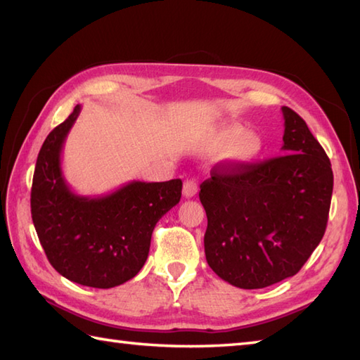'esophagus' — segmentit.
<instances>
[{"instance_id": "obj_1", "label": "esophagus", "mask_w": 360, "mask_h": 360, "mask_svg": "<svg viewBox=\"0 0 360 360\" xmlns=\"http://www.w3.org/2000/svg\"><path fill=\"white\" fill-rule=\"evenodd\" d=\"M182 193H184L186 198H193L198 193V184L196 181L188 179L184 182V188H182Z\"/></svg>"}]
</instances>
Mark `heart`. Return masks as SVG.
I'll use <instances>...</instances> for the list:
<instances>
[{
	"label": "heart",
	"instance_id": "heart-1",
	"mask_svg": "<svg viewBox=\"0 0 360 360\" xmlns=\"http://www.w3.org/2000/svg\"><path fill=\"white\" fill-rule=\"evenodd\" d=\"M263 139L255 131H244L238 124L219 127L209 142V151H224L223 159L232 167H248L255 162L263 151Z\"/></svg>",
	"mask_w": 360,
	"mask_h": 360
}]
</instances>
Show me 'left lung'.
<instances>
[{
    "mask_svg": "<svg viewBox=\"0 0 360 360\" xmlns=\"http://www.w3.org/2000/svg\"><path fill=\"white\" fill-rule=\"evenodd\" d=\"M281 111L286 155L243 168L215 165L201 184L205 259L236 288L262 289L292 277L326 229L331 162L307 122L288 106Z\"/></svg>",
    "mask_w": 360,
    "mask_h": 360,
    "instance_id": "1",
    "label": "left lung"
}]
</instances>
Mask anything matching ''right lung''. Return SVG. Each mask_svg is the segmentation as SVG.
<instances>
[{
	"mask_svg": "<svg viewBox=\"0 0 360 360\" xmlns=\"http://www.w3.org/2000/svg\"><path fill=\"white\" fill-rule=\"evenodd\" d=\"M80 111L75 106L38 153L30 212L53 269L79 285L108 289L142 269L153 229L179 202L182 181H131L103 196L74 193L62 172V150Z\"/></svg>",
	"mask_w": 360,
	"mask_h": 360,
	"instance_id": "1",
	"label": "right lung"
}]
</instances>
